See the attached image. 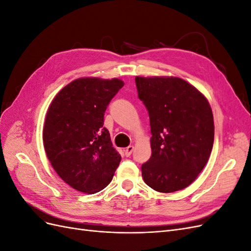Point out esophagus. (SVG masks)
<instances>
[{
  "label": "esophagus",
  "mask_w": 251,
  "mask_h": 251,
  "mask_svg": "<svg viewBox=\"0 0 251 251\" xmlns=\"http://www.w3.org/2000/svg\"><path fill=\"white\" fill-rule=\"evenodd\" d=\"M133 151H134V147H133V146L127 147L126 149H125V155H126V157L131 156V154L133 153Z\"/></svg>",
  "instance_id": "34e87169"
}]
</instances>
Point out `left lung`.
Listing matches in <instances>:
<instances>
[{
	"label": "left lung",
	"instance_id": "left-lung-1",
	"mask_svg": "<svg viewBox=\"0 0 251 251\" xmlns=\"http://www.w3.org/2000/svg\"><path fill=\"white\" fill-rule=\"evenodd\" d=\"M151 124L146 183L159 193L181 191L199 176L210 156L215 126L210 104L192 83L175 76L135 77Z\"/></svg>",
	"mask_w": 251,
	"mask_h": 251
}]
</instances>
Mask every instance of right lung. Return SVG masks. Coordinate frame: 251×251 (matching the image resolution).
Instances as JSON below:
<instances>
[{
  "label": "right lung",
  "mask_w": 251,
  "mask_h": 251,
  "mask_svg": "<svg viewBox=\"0 0 251 251\" xmlns=\"http://www.w3.org/2000/svg\"><path fill=\"white\" fill-rule=\"evenodd\" d=\"M124 85L119 78L80 77L60 90L49 105L45 151L58 176L78 192H100L118 168L121 156L103 127V115Z\"/></svg>",
  "instance_id": "1"
}]
</instances>
